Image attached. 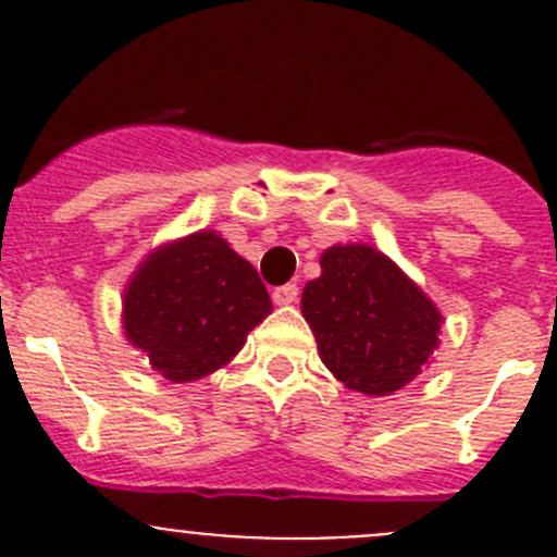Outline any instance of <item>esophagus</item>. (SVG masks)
Here are the masks:
<instances>
[{
  "label": "esophagus",
  "mask_w": 557,
  "mask_h": 557,
  "mask_svg": "<svg viewBox=\"0 0 557 557\" xmlns=\"http://www.w3.org/2000/svg\"><path fill=\"white\" fill-rule=\"evenodd\" d=\"M296 296H299V288H296V285H290V283H288V285H280V288H274V290H272L274 305H280V307L294 305Z\"/></svg>",
  "instance_id": "obj_1"
}]
</instances>
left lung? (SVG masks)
Here are the masks:
<instances>
[{
    "instance_id": "left-lung-1",
    "label": "left lung",
    "mask_w": 557,
    "mask_h": 557,
    "mask_svg": "<svg viewBox=\"0 0 557 557\" xmlns=\"http://www.w3.org/2000/svg\"><path fill=\"white\" fill-rule=\"evenodd\" d=\"M301 314L320 361L347 391L391 396L412 383L440 347V307L377 247L331 245L320 277L301 290Z\"/></svg>"
}]
</instances>
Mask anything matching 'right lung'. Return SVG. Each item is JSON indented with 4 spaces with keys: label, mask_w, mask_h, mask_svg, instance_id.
<instances>
[{
    "label": "right lung",
    "mask_w": 557,
    "mask_h": 557,
    "mask_svg": "<svg viewBox=\"0 0 557 557\" xmlns=\"http://www.w3.org/2000/svg\"><path fill=\"white\" fill-rule=\"evenodd\" d=\"M272 312L250 261L201 228L153 247L123 288V336L170 383L228 367Z\"/></svg>",
    "instance_id": "add662e5"
}]
</instances>
